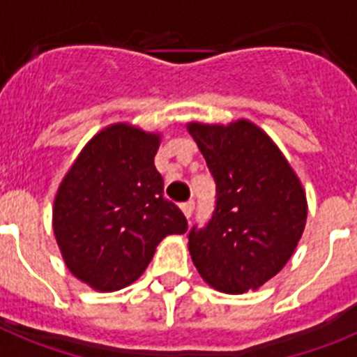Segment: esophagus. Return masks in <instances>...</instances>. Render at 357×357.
I'll use <instances>...</instances> for the list:
<instances>
[{"instance_id":"1","label":"esophagus","mask_w":357,"mask_h":357,"mask_svg":"<svg viewBox=\"0 0 357 357\" xmlns=\"http://www.w3.org/2000/svg\"><path fill=\"white\" fill-rule=\"evenodd\" d=\"M181 208H182V211H184L185 217L190 219L191 215H193V210H195V200H188V202H184Z\"/></svg>"}]
</instances>
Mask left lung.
<instances>
[{
    "instance_id": "left-lung-1",
    "label": "left lung",
    "mask_w": 357,
    "mask_h": 357,
    "mask_svg": "<svg viewBox=\"0 0 357 357\" xmlns=\"http://www.w3.org/2000/svg\"><path fill=\"white\" fill-rule=\"evenodd\" d=\"M215 181V210L188 234L191 259L210 287L244 294L288 263L306 222L303 185L263 129L248 120L229 126L190 123Z\"/></svg>"
}]
</instances>
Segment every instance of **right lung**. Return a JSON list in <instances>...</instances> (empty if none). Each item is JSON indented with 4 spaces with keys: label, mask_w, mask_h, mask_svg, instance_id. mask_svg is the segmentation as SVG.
Instances as JSON below:
<instances>
[{
    "label": "right lung",
    "mask_w": 357,
    "mask_h": 357,
    "mask_svg": "<svg viewBox=\"0 0 357 357\" xmlns=\"http://www.w3.org/2000/svg\"><path fill=\"white\" fill-rule=\"evenodd\" d=\"M160 137L114 123L82 149L54 199L52 226L75 278L100 291L137 281L162 238L188 220L164 197L155 167Z\"/></svg>",
    "instance_id": "add662e5"
}]
</instances>
